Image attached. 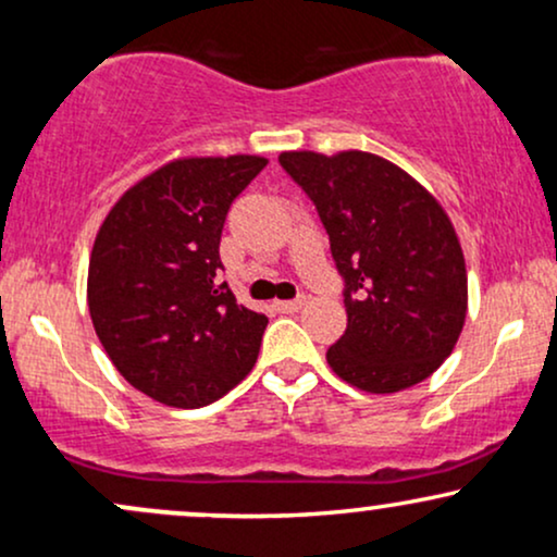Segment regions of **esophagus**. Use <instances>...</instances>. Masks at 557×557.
Returning a JSON list of instances; mask_svg holds the SVG:
<instances>
[{
    "label": "esophagus",
    "instance_id": "34e87169",
    "mask_svg": "<svg viewBox=\"0 0 557 557\" xmlns=\"http://www.w3.org/2000/svg\"><path fill=\"white\" fill-rule=\"evenodd\" d=\"M306 300L304 298H293V300H274V309L280 311V314H296V311L304 306Z\"/></svg>",
    "mask_w": 557,
    "mask_h": 557
}]
</instances>
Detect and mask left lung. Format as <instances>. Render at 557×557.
Masks as SVG:
<instances>
[{
  "label": "left lung",
  "mask_w": 557,
  "mask_h": 557,
  "mask_svg": "<svg viewBox=\"0 0 557 557\" xmlns=\"http://www.w3.org/2000/svg\"><path fill=\"white\" fill-rule=\"evenodd\" d=\"M280 164L314 201L345 283L348 327L327 350L332 372L376 395L424 382L456 348L469 304L450 216L369 151H283Z\"/></svg>",
  "instance_id": "8db88e82"
}]
</instances>
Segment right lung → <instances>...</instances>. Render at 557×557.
<instances>
[{"mask_svg": "<svg viewBox=\"0 0 557 557\" xmlns=\"http://www.w3.org/2000/svg\"><path fill=\"white\" fill-rule=\"evenodd\" d=\"M264 157H185L127 188L96 233L88 311L107 356L172 408L220 400L253 369L264 314L220 283L230 203Z\"/></svg>", "mask_w": 557, "mask_h": 557, "instance_id": "right-lung-1", "label": "right lung"}]
</instances>
